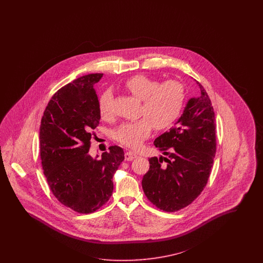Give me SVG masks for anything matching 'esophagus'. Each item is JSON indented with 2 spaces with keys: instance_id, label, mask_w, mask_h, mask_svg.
Returning a JSON list of instances; mask_svg holds the SVG:
<instances>
[{
  "instance_id": "obj_1",
  "label": "esophagus",
  "mask_w": 263,
  "mask_h": 263,
  "mask_svg": "<svg viewBox=\"0 0 263 263\" xmlns=\"http://www.w3.org/2000/svg\"><path fill=\"white\" fill-rule=\"evenodd\" d=\"M137 157V155H136L134 152H125V154H124V158L126 161H131V160L134 159Z\"/></svg>"
}]
</instances>
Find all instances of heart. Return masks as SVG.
<instances>
[{
  "label": "heart",
  "instance_id": "b5f03b06",
  "mask_svg": "<svg viewBox=\"0 0 263 263\" xmlns=\"http://www.w3.org/2000/svg\"><path fill=\"white\" fill-rule=\"evenodd\" d=\"M124 88L140 100L141 120L124 122L116 131V140L130 148H138L151 135L152 127L164 130L172 126L179 118L185 102L183 84L177 80L159 83L145 75H135L124 82ZM111 96L104 92L98 100L100 117L107 120L111 116Z\"/></svg>",
  "mask_w": 263,
  "mask_h": 263
}]
</instances>
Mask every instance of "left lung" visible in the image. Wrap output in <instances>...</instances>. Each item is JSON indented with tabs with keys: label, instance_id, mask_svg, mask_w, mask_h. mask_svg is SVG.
Wrapping results in <instances>:
<instances>
[{
	"label": "left lung",
	"instance_id": "8db88e82",
	"mask_svg": "<svg viewBox=\"0 0 263 263\" xmlns=\"http://www.w3.org/2000/svg\"><path fill=\"white\" fill-rule=\"evenodd\" d=\"M191 98L181 118L154 144L167 157L149 158L142 180L143 193L166 212L188 206L206 186L216 153L215 114L206 90Z\"/></svg>",
	"mask_w": 263,
	"mask_h": 263
}]
</instances>
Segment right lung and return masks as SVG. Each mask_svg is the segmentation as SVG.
<instances>
[{"label": "right lung", "instance_id": "obj_1", "mask_svg": "<svg viewBox=\"0 0 263 263\" xmlns=\"http://www.w3.org/2000/svg\"><path fill=\"white\" fill-rule=\"evenodd\" d=\"M102 75H85L60 88L40 124V159L50 190L64 206L82 214L96 212L110 199L112 175L124 160L118 145L100 159L88 153L100 120L93 84Z\"/></svg>", "mask_w": 263, "mask_h": 263}]
</instances>
